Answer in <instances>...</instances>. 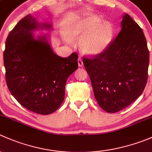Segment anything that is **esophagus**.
I'll list each match as a JSON object with an SVG mask.
<instances>
[{
	"mask_svg": "<svg viewBox=\"0 0 152 152\" xmlns=\"http://www.w3.org/2000/svg\"><path fill=\"white\" fill-rule=\"evenodd\" d=\"M77 62H78V66H79L81 67V66H83V62L82 58H81L80 57L78 58Z\"/></svg>",
	"mask_w": 152,
	"mask_h": 152,
	"instance_id": "1",
	"label": "esophagus"
}]
</instances>
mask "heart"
Segmentation results:
<instances>
[{"label":"heart","instance_id":"heart-1","mask_svg":"<svg viewBox=\"0 0 152 152\" xmlns=\"http://www.w3.org/2000/svg\"><path fill=\"white\" fill-rule=\"evenodd\" d=\"M68 35L72 38H81L83 50L91 55H96L106 49L113 36V28L107 21L101 22L96 16H88L73 23L69 28Z\"/></svg>","mask_w":152,"mask_h":152}]
</instances>
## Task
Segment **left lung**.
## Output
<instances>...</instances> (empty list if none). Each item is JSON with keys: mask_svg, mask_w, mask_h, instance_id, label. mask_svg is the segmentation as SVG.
<instances>
[{"mask_svg": "<svg viewBox=\"0 0 152 152\" xmlns=\"http://www.w3.org/2000/svg\"><path fill=\"white\" fill-rule=\"evenodd\" d=\"M94 94L107 113L123 110L143 93L148 79L149 51L143 30L127 14L121 31L102 53L83 56Z\"/></svg>", "mask_w": 152, "mask_h": 152, "instance_id": "1", "label": "left lung"}]
</instances>
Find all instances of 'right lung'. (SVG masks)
Segmentation results:
<instances>
[{
  "label": "right lung",
  "mask_w": 152,
  "mask_h": 152,
  "mask_svg": "<svg viewBox=\"0 0 152 152\" xmlns=\"http://www.w3.org/2000/svg\"><path fill=\"white\" fill-rule=\"evenodd\" d=\"M38 26L30 15L18 22L6 39L4 64L12 96L28 110L48 115L64 99L67 79L78 68V55L62 58L53 52L45 37L34 39L31 31Z\"/></svg>",
  "instance_id": "1"
}]
</instances>
